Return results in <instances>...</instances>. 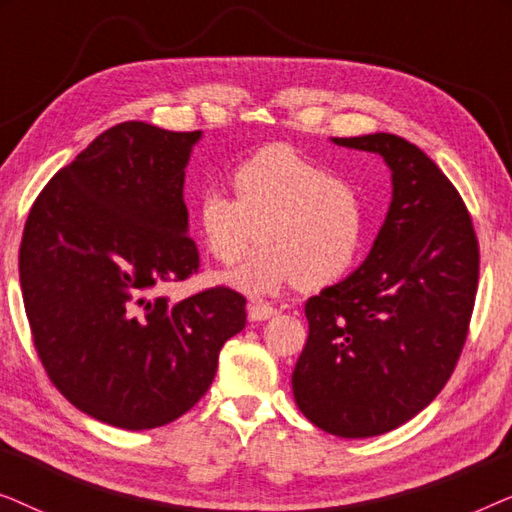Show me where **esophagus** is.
Returning <instances> with one entry per match:
<instances>
[{"label": "esophagus", "mask_w": 512, "mask_h": 512, "mask_svg": "<svg viewBox=\"0 0 512 512\" xmlns=\"http://www.w3.org/2000/svg\"><path fill=\"white\" fill-rule=\"evenodd\" d=\"M247 312H249V319L251 321H265V319L275 317L277 307H272L268 303H249Z\"/></svg>", "instance_id": "34e87169"}]
</instances>
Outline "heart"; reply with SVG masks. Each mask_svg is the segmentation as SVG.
<instances>
[{"mask_svg": "<svg viewBox=\"0 0 512 512\" xmlns=\"http://www.w3.org/2000/svg\"><path fill=\"white\" fill-rule=\"evenodd\" d=\"M235 198L205 191L195 223L209 254L233 265L256 240L249 261L230 272V284L251 293L275 291L296 277L324 286L345 275L366 235V207L352 181L286 144L244 158L230 172Z\"/></svg>", "mask_w": 512, "mask_h": 512, "instance_id": "1", "label": "heart"}]
</instances>
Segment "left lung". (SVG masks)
I'll return each instance as SVG.
<instances>
[{"label": "left lung", "instance_id": "1", "mask_svg": "<svg viewBox=\"0 0 512 512\" xmlns=\"http://www.w3.org/2000/svg\"><path fill=\"white\" fill-rule=\"evenodd\" d=\"M333 142L380 153L391 205L361 268L305 303L310 335L291 387L314 426L370 438L422 412L450 380L480 251L464 200L422 149L389 132Z\"/></svg>", "mask_w": 512, "mask_h": 512}]
</instances>
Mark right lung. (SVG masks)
<instances>
[{
    "label": "right lung",
    "mask_w": 512,
    "mask_h": 512,
    "mask_svg": "<svg viewBox=\"0 0 512 512\" xmlns=\"http://www.w3.org/2000/svg\"><path fill=\"white\" fill-rule=\"evenodd\" d=\"M202 132L118 123L48 181L20 242L34 347L69 403L118 429L170 424L205 396L247 324L228 286L172 303L198 272L184 177Z\"/></svg>",
    "instance_id": "obj_1"
}]
</instances>
